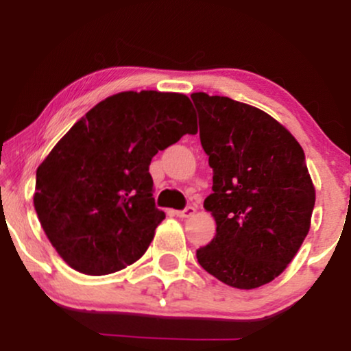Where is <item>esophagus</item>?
<instances>
[{"label":"esophagus","instance_id":"1","mask_svg":"<svg viewBox=\"0 0 351 351\" xmlns=\"http://www.w3.org/2000/svg\"><path fill=\"white\" fill-rule=\"evenodd\" d=\"M195 211H196V209L193 206H186L184 209H181V211H176V216L183 219V217H189V216L195 215Z\"/></svg>","mask_w":351,"mask_h":351}]
</instances>
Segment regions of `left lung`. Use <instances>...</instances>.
Listing matches in <instances>:
<instances>
[{
    "label": "left lung",
    "instance_id": "1",
    "mask_svg": "<svg viewBox=\"0 0 351 351\" xmlns=\"http://www.w3.org/2000/svg\"><path fill=\"white\" fill-rule=\"evenodd\" d=\"M191 99L213 168L204 208L216 221V236L196 259L231 287H261L284 272L310 229L315 188L304 150L259 108L204 92Z\"/></svg>",
    "mask_w": 351,
    "mask_h": 351
}]
</instances>
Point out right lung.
Wrapping results in <instances>:
<instances>
[{
  "label": "right lung",
  "instance_id": "1",
  "mask_svg": "<svg viewBox=\"0 0 351 351\" xmlns=\"http://www.w3.org/2000/svg\"><path fill=\"white\" fill-rule=\"evenodd\" d=\"M196 132L183 94L120 92L90 108L36 171L34 208L59 256L87 276L138 261L165 219L152 158Z\"/></svg>",
  "mask_w": 351,
  "mask_h": 351
}]
</instances>
